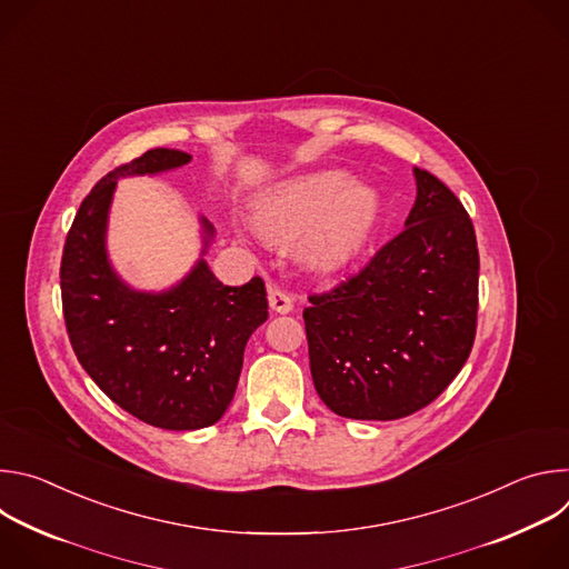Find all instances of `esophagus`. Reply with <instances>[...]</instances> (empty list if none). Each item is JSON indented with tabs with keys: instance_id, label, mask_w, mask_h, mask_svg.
<instances>
[{
	"instance_id": "34e87169",
	"label": "esophagus",
	"mask_w": 569,
	"mask_h": 569,
	"mask_svg": "<svg viewBox=\"0 0 569 569\" xmlns=\"http://www.w3.org/2000/svg\"><path fill=\"white\" fill-rule=\"evenodd\" d=\"M268 301H270V308L274 310V312H281V315H286V312H290L292 310V297L286 292V290H281V288H270L268 290Z\"/></svg>"
}]
</instances>
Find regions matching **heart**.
<instances>
[{
    "mask_svg": "<svg viewBox=\"0 0 569 569\" xmlns=\"http://www.w3.org/2000/svg\"><path fill=\"white\" fill-rule=\"evenodd\" d=\"M380 200L340 171H321L277 184L254 209L257 231L279 246L297 242L299 259L317 272L351 263L376 227Z\"/></svg>",
    "mask_w": 569,
    "mask_h": 569,
    "instance_id": "heart-1",
    "label": "heart"
}]
</instances>
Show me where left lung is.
<instances>
[{
    "instance_id": "1",
    "label": "left lung",
    "mask_w": 569,
    "mask_h": 569,
    "mask_svg": "<svg viewBox=\"0 0 569 569\" xmlns=\"http://www.w3.org/2000/svg\"><path fill=\"white\" fill-rule=\"evenodd\" d=\"M405 229L351 279L308 297L310 373L340 417L393 421L430 405L461 371L477 329L479 254L457 196L415 169Z\"/></svg>"
}]
</instances>
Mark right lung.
I'll use <instances>...</instances> for the list:
<instances>
[{"instance_id":"obj_1","label":"right lung","mask_w":569,"mask_h":569,"mask_svg":"<svg viewBox=\"0 0 569 569\" xmlns=\"http://www.w3.org/2000/svg\"><path fill=\"white\" fill-rule=\"evenodd\" d=\"M191 154L152 148L108 173L80 204L60 263L62 312L71 349L121 410L161 430H200L220 421L233 398L250 336L268 319L263 279L222 286L204 254L213 224L200 218L202 254L161 292L128 286L108 257V218L117 180L157 176Z\"/></svg>"}]
</instances>
